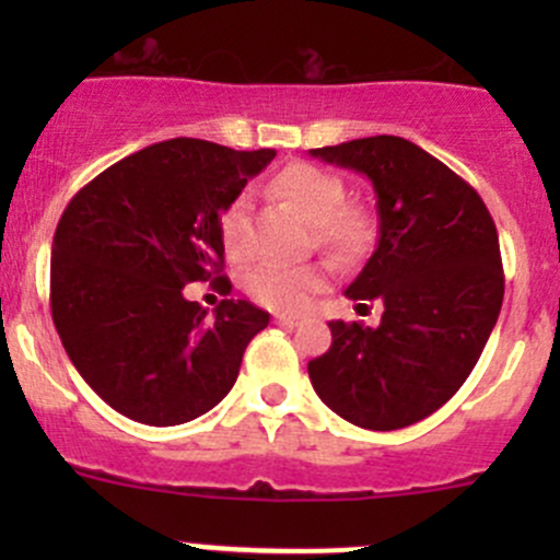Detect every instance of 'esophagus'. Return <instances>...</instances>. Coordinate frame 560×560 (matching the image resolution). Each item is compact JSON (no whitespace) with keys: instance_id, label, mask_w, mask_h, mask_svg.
<instances>
[{"instance_id":"34e87169","label":"esophagus","mask_w":560,"mask_h":560,"mask_svg":"<svg viewBox=\"0 0 560 560\" xmlns=\"http://www.w3.org/2000/svg\"><path fill=\"white\" fill-rule=\"evenodd\" d=\"M276 322H279V325H284V327L301 325V319H298V316H290V314H276Z\"/></svg>"}]
</instances>
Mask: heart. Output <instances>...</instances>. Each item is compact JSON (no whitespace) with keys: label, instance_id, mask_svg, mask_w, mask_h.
I'll return each mask as SVG.
<instances>
[{"label":"heart","instance_id":"1","mask_svg":"<svg viewBox=\"0 0 560 560\" xmlns=\"http://www.w3.org/2000/svg\"><path fill=\"white\" fill-rule=\"evenodd\" d=\"M270 191L295 208L308 224H314L316 244L338 259H354L365 252L374 219L358 202H343V180L322 167L295 162L270 180ZM222 244L228 257L244 259L248 254L246 200H235L222 213ZM325 284V268L319 265H257L246 276V292L273 312H303Z\"/></svg>","mask_w":560,"mask_h":560}]
</instances>
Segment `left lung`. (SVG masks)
I'll return each mask as SVG.
<instances>
[{"label": "left lung", "instance_id": "left-lung-1", "mask_svg": "<svg viewBox=\"0 0 560 560\" xmlns=\"http://www.w3.org/2000/svg\"><path fill=\"white\" fill-rule=\"evenodd\" d=\"M369 175L380 244L347 298L382 303L376 327L330 322L308 363L322 404L369 431H398L442 409L477 365L504 301L499 233L474 186L395 135L312 149Z\"/></svg>", "mask_w": 560, "mask_h": 560}]
</instances>
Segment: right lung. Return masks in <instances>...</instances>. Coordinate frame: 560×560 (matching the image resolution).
<instances>
[{
  "label": "right lung",
  "instance_id": "1",
  "mask_svg": "<svg viewBox=\"0 0 560 560\" xmlns=\"http://www.w3.org/2000/svg\"><path fill=\"white\" fill-rule=\"evenodd\" d=\"M273 149L235 151L173 138L124 156L61 213L50 252V314L86 385L143 425H180L211 411L270 314L222 301L217 316L184 287L230 292L222 213Z\"/></svg>",
  "mask_w": 560,
  "mask_h": 560
}]
</instances>
